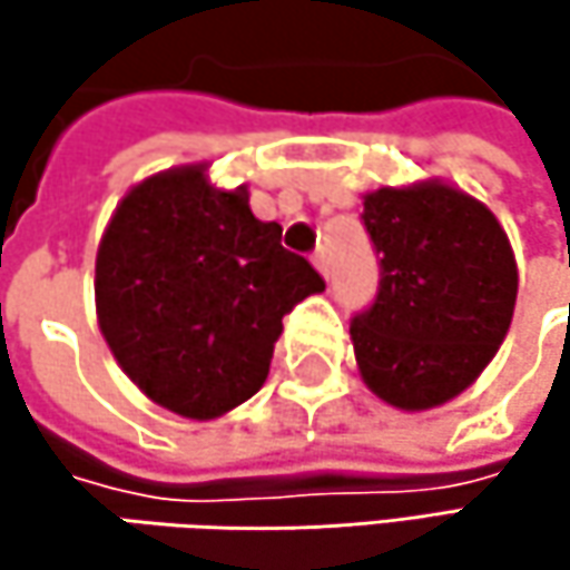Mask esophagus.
Listing matches in <instances>:
<instances>
[{"instance_id":"1","label":"esophagus","mask_w":570,"mask_h":570,"mask_svg":"<svg viewBox=\"0 0 570 570\" xmlns=\"http://www.w3.org/2000/svg\"><path fill=\"white\" fill-rule=\"evenodd\" d=\"M313 267H316L323 277H330V257H326V247H316V254H313Z\"/></svg>"}]
</instances>
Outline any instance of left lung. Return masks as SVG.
<instances>
[{
  "instance_id": "8db88e82",
  "label": "left lung",
  "mask_w": 570,
  "mask_h": 570,
  "mask_svg": "<svg viewBox=\"0 0 570 570\" xmlns=\"http://www.w3.org/2000/svg\"><path fill=\"white\" fill-rule=\"evenodd\" d=\"M383 257L376 303L350 340L366 390L402 412L465 393L509 336L518 264L499 217L439 177L363 194Z\"/></svg>"
}]
</instances>
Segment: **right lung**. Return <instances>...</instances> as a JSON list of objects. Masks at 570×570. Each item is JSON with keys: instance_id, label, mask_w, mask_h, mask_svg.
<instances>
[{"instance_id": "1", "label": "right lung", "mask_w": 570, "mask_h": 570, "mask_svg": "<svg viewBox=\"0 0 570 570\" xmlns=\"http://www.w3.org/2000/svg\"><path fill=\"white\" fill-rule=\"evenodd\" d=\"M281 247V224L250 190L217 187L207 161L138 180L95 257L98 330L128 380L184 419H217L254 396L284 316L323 289Z\"/></svg>"}]
</instances>
